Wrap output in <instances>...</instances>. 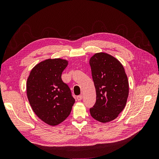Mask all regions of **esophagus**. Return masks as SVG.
I'll return each instance as SVG.
<instances>
[{
    "mask_svg": "<svg viewBox=\"0 0 159 159\" xmlns=\"http://www.w3.org/2000/svg\"><path fill=\"white\" fill-rule=\"evenodd\" d=\"M82 98H83L82 95H80L78 96V97H77V99H78V101H81V99H82Z\"/></svg>",
    "mask_w": 159,
    "mask_h": 159,
    "instance_id": "obj_1",
    "label": "esophagus"
}]
</instances>
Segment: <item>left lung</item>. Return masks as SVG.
<instances>
[{"label": "left lung", "mask_w": 159, "mask_h": 159, "mask_svg": "<svg viewBox=\"0 0 159 159\" xmlns=\"http://www.w3.org/2000/svg\"><path fill=\"white\" fill-rule=\"evenodd\" d=\"M96 91V102L90 108L93 119L102 123L116 119L125 107L129 81L123 65L107 53L95 54L89 60Z\"/></svg>", "instance_id": "8db88e82"}]
</instances>
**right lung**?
Here are the masks:
<instances>
[{"label": "right lung", "mask_w": 159, "mask_h": 159, "mask_svg": "<svg viewBox=\"0 0 159 159\" xmlns=\"http://www.w3.org/2000/svg\"><path fill=\"white\" fill-rule=\"evenodd\" d=\"M68 61L60 58L40 62L31 70L26 83L30 106L42 121L57 125L69 116L75 99L68 85L61 80Z\"/></svg>", "instance_id": "right-lung-1"}]
</instances>
